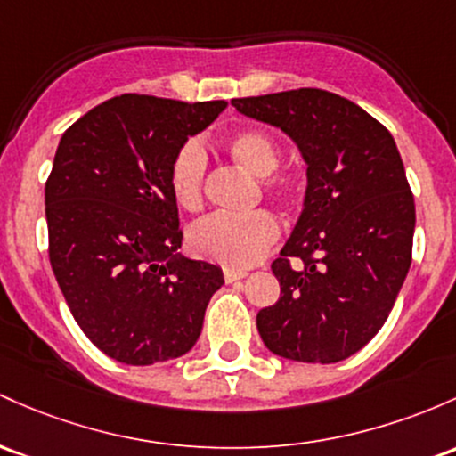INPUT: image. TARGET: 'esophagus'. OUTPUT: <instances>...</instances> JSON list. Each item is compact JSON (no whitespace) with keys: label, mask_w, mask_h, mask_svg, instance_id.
I'll list each match as a JSON object with an SVG mask.
<instances>
[{"label":"esophagus","mask_w":456,"mask_h":456,"mask_svg":"<svg viewBox=\"0 0 456 456\" xmlns=\"http://www.w3.org/2000/svg\"><path fill=\"white\" fill-rule=\"evenodd\" d=\"M223 277H224V283H233V281H240V279L247 277V273H242V270L224 268L223 270Z\"/></svg>","instance_id":"obj_1"}]
</instances>
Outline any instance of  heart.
<instances>
[{"label":"heart","instance_id":"heart-1","mask_svg":"<svg viewBox=\"0 0 456 456\" xmlns=\"http://www.w3.org/2000/svg\"><path fill=\"white\" fill-rule=\"evenodd\" d=\"M227 151L242 168L259 177L262 190L288 209H298L307 197V175L298 168H279L281 147L277 138L262 127H244L227 138ZM208 155L201 142L188 140L173 155L168 186L179 208L197 212L203 208ZM281 227L266 209L242 214H214L194 224L188 247L197 257L232 270L255 266L274 247Z\"/></svg>","mask_w":456,"mask_h":456}]
</instances>
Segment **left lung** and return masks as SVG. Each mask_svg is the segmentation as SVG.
Returning <instances> with one entry per match:
<instances>
[{"label": "left lung", "mask_w": 456, "mask_h": 456, "mask_svg": "<svg viewBox=\"0 0 456 456\" xmlns=\"http://www.w3.org/2000/svg\"><path fill=\"white\" fill-rule=\"evenodd\" d=\"M281 127L307 162V197L273 262L281 285L259 309L274 354L335 363L362 350L392 312L411 266L415 203L392 134L357 103L320 88L233 99Z\"/></svg>", "instance_id": "left-lung-1"}]
</instances>
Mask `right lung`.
I'll return each instance as SVG.
<instances>
[{
    "label": "right lung",
    "instance_id": "right-lung-1",
    "mask_svg": "<svg viewBox=\"0 0 456 456\" xmlns=\"http://www.w3.org/2000/svg\"><path fill=\"white\" fill-rule=\"evenodd\" d=\"M227 102L127 93L62 134L45 183L49 262L75 322L108 357L151 366L199 339L218 266L177 257L173 155Z\"/></svg>",
    "mask_w": 456,
    "mask_h": 456
}]
</instances>
